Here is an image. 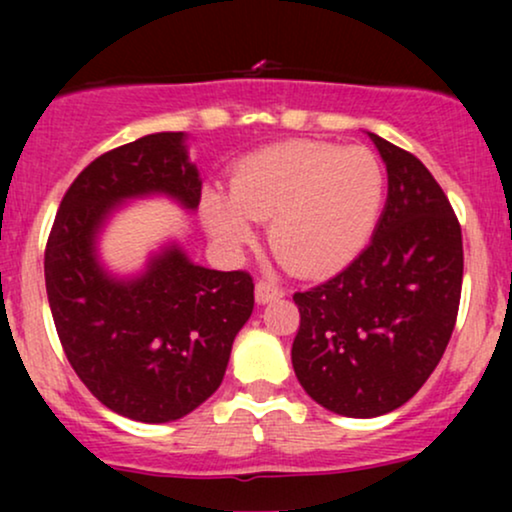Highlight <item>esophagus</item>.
<instances>
[{"label":"esophagus","instance_id":"obj_1","mask_svg":"<svg viewBox=\"0 0 512 512\" xmlns=\"http://www.w3.org/2000/svg\"><path fill=\"white\" fill-rule=\"evenodd\" d=\"M282 296H284V289H282V286H277L275 282L261 279V282L256 284V300H258V303H270V300L282 298Z\"/></svg>","mask_w":512,"mask_h":512}]
</instances>
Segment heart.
Returning a JSON list of instances; mask_svg holds the SVG:
<instances>
[{"instance_id": "1", "label": "heart", "mask_w": 512, "mask_h": 512, "mask_svg": "<svg viewBox=\"0 0 512 512\" xmlns=\"http://www.w3.org/2000/svg\"><path fill=\"white\" fill-rule=\"evenodd\" d=\"M384 172L361 146L291 142L244 158L228 195L209 191L202 216L216 240L237 247L251 223H268V247L298 275H324L352 261L375 226Z\"/></svg>"}]
</instances>
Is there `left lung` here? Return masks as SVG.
<instances>
[{"label": "left lung", "instance_id": "left-lung-1", "mask_svg": "<svg viewBox=\"0 0 512 512\" xmlns=\"http://www.w3.org/2000/svg\"><path fill=\"white\" fill-rule=\"evenodd\" d=\"M370 137L389 174L373 240L328 282L293 293L298 382L345 417L384 415L422 389L452 338L464 277L461 226L443 188L410 151Z\"/></svg>", "mask_w": 512, "mask_h": 512}]
</instances>
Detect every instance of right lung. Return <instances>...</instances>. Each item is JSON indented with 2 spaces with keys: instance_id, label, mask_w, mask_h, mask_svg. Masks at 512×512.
Segmentation results:
<instances>
[{
  "instance_id": "right-lung-1",
  "label": "right lung",
  "mask_w": 512,
  "mask_h": 512,
  "mask_svg": "<svg viewBox=\"0 0 512 512\" xmlns=\"http://www.w3.org/2000/svg\"><path fill=\"white\" fill-rule=\"evenodd\" d=\"M200 191L184 132L146 135L95 158L48 233L46 293L67 361L97 401L137 422H172L219 389L254 310V279L167 249L139 279L114 282L95 261V233L125 198L167 193L195 209Z\"/></svg>"
}]
</instances>
